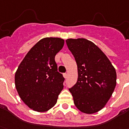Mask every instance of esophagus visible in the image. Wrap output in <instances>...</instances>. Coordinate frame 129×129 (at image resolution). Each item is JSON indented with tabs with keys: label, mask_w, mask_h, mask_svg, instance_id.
<instances>
[{
	"label": "esophagus",
	"mask_w": 129,
	"mask_h": 129,
	"mask_svg": "<svg viewBox=\"0 0 129 129\" xmlns=\"http://www.w3.org/2000/svg\"><path fill=\"white\" fill-rule=\"evenodd\" d=\"M63 76L64 78H67V76H68V74L66 73H65L63 74Z\"/></svg>",
	"instance_id": "34e87169"
}]
</instances>
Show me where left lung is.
Listing matches in <instances>:
<instances>
[{"mask_svg": "<svg viewBox=\"0 0 129 129\" xmlns=\"http://www.w3.org/2000/svg\"><path fill=\"white\" fill-rule=\"evenodd\" d=\"M78 68L77 83L69 88L79 110L91 114L104 108L116 86V69L104 52L84 38L68 39Z\"/></svg>", "mask_w": 129, "mask_h": 129, "instance_id": "1", "label": "left lung"}]
</instances>
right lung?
Listing matches in <instances>:
<instances>
[{
	"mask_svg": "<svg viewBox=\"0 0 129 129\" xmlns=\"http://www.w3.org/2000/svg\"><path fill=\"white\" fill-rule=\"evenodd\" d=\"M63 45L61 38L41 39L26 54L15 73L19 95L35 111L51 109L63 89L65 78L58 71L54 58Z\"/></svg>",
	"mask_w": 129,
	"mask_h": 129,
	"instance_id": "obj_1",
	"label": "right lung"
}]
</instances>
